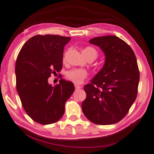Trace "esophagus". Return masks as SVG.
I'll return each instance as SVG.
<instances>
[{"mask_svg":"<svg viewBox=\"0 0 154 154\" xmlns=\"http://www.w3.org/2000/svg\"><path fill=\"white\" fill-rule=\"evenodd\" d=\"M75 90H78V89L81 88L82 87L80 86H78V85H75Z\"/></svg>","mask_w":154,"mask_h":154,"instance_id":"esophagus-1","label":"esophagus"}]
</instances>
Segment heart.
I'll list each match as a JSON object with an SVG mask.
<instances>
[{
  "mask_svg": "<svg viewBox=\"0 0 154 154\" xmlns=\"http://www.w3.org/2000/svg\"><path fill=\"white\" fill-rule=\"evenodd\" d=\"M82 53L87 60L89 58H93L95 60L98 56L97 51L92 46H87L83 50ZM87 76L88 72L85 70L81 69V68H72L67 71L66 74V77L68 80L76 84H82Z\"/></svg>",
  "mask_w": 154,
  "mask_h": 154,
  "instance_id": "obj_1",
  "label": "heart"
}]
</instances>
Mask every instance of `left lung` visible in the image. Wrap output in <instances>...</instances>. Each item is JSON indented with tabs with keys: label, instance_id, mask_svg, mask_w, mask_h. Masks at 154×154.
I'll return each mask as SVG.
<instances>
[{
	"label": "left lung",
	"instance_id": "8db88e82",
	"mask_svg": "<svg viewBox=\"0 0 154 154\" xmlns=\"http://www.w3.org/2000/svg\"><path fill=\"white\" fill-rule=\"evenodd\" d=\"M89 42L101 48L106 61L91 83L84 86L86 98L82 109L92 123L112 125L126 116L137 97V61L130 46L116 36L94 38Z\"/></svg>",
	"mask_w": 154,
	"mask_h": 154
}]
</instances>
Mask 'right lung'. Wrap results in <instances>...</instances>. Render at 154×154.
Listing matches in <instances>:
<instances>
[{
  "instance_id": "obj_1",
  "label": "right lung",
  "mask_w": 154,
  "mask_h": 154,
  "mask_svg": "<svg viewBox=\"0 0 154 154\" xmlns=\"http://www.w3.org/2000/svg\"><path fill=\"white\" fill-rule=\"evenodd\" d=\"M70 39L49 34L35 35L26 41L17 57V92L26 114L40 124L59 121L75 90L72 82L62 79L54 87L48 83L51 75L62 68L64 48Z\"/></svg>"
}]
</instances>
